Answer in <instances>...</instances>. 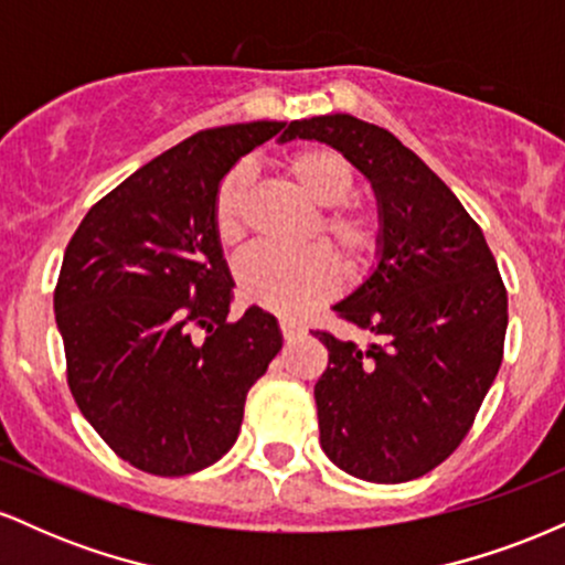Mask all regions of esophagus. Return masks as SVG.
<instances>
[{
    "mask_svg": "<svg viewBox=\"0 0 565 565\" xmlns=\"http://www.w3.org/2000/svg\"><path fill=\"white\" fill-rule=\"evenodd\" d=\"M278 329H281L284 340H295V337H300V334L305 332L300 323L291 321V319H281V321H278Z\"/></svg>",
    "mask_w": 565,
    "mask_h": 565,
    "instance_id": "obj_1",
    "label": "esophagus"
}]
</instances>
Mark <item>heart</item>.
<instances>
[{
	"mask_svg": "<svg viewBox=\"0 0 565 565\" xmlns=\"http://www.w3.org/2000/svg\"><path fill=\"white\" fill-rule=\"evenodd\" d=\"M289 178L323 210L310 225V238L321 236L348 263H364L380 246V217L369 206L348 201L355 188L353 164L332 148H300L289 153ZM252 170L231 167L212 196V228L223 244H236L246 231ZM238 295L257 308L281 316H302L337 295L342 287V268L327 246L313 244L297 252L255 246L236 263Z\"/></svg>",
	"mask_w": 565,
	"mask_h": 565,
	"instance_id": "1",
	"label": "heart"
}]
</instances>
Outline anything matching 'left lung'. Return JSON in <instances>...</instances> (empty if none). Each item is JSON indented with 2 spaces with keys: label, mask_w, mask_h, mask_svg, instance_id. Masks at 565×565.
<instances>
[{
  "label": "left lung",
  "mask_w": 565,
  "mask_h": 565,
  "mask_svg": "<svg viewBox=\"0 0 565 565\" xmlns=\"http://www.w3.org/2000/svg\"><path fill=\"white\" fill-rule=\"evenodd\" d=\"M287 138L342 151L380 204L377 268L334 305L377 342L313 332L329 350L313 391L321 449L361 481H412L468 436L502 364L508 289L476 220L393 132L329 114L291 121Z\"/></svg>",
  "instance_id": "obj_1"
}]
</instances>
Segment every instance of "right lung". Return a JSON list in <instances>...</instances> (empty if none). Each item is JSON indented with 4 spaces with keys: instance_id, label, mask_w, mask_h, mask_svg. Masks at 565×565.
Instances as JSON below:
<instances>
[{
    "instance_id": "add662e5",
    "label": "right lung",
    "mask_w": 565,
    "mask_h": 565,
    "mask_svg": "<svg viewBox=\"0 0 565 565\" xmlns=\"http://www.w3.org/2000/svg\"><path fill=\"white\" fill-rule=\"evenodd\" d=\"M287 129H201L106 193L66 246L53 302L71 395L142 472L178 478L215 465L281 350L263 308L228 319L233 278L212 196L238 157Z\"/></svg>"
}]
</instances>
